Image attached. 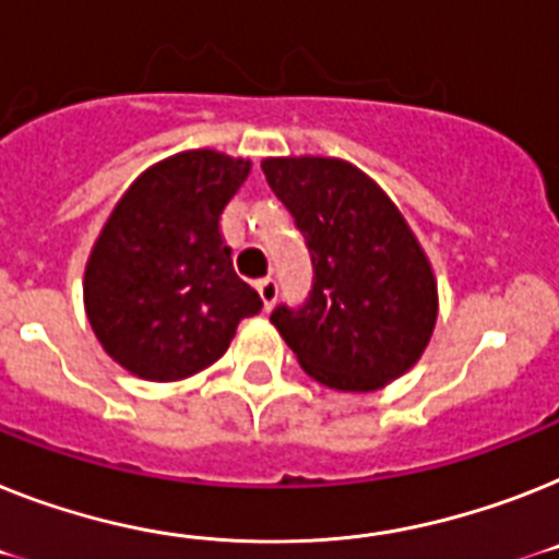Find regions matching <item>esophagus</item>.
<instances>
[{
    "instance_id": "1",
    "label": "esophagus",
    "mask_w": 559,
    "mask_h": 559,
    "mask_svg": "<svg viewBox=\"0 0 559 559\" xmlns=\"http://www.w3.org/2000/svg\"><path fill=\"white\" fill-rule=\"evenodd\" d=\"M255 289H258V295H261V301H264L266 309H272V304L278 301V281L270 278V275L258 281Z\"/></svg>"
}]
</instances>
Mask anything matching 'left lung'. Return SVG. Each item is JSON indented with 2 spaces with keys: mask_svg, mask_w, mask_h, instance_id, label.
Returning <instances> with one entry per match:
<instances>
[{
  "mask_svg": "<svg viewBox=\"0 0 559 559\" xmlns=\"http://www.w3.org/2000/svg\"><path fill=\"white\" fill-rule=\"evenodd\" d=\"M261 170L312 261L307 301L270 316L304 372L341 392L401 378L438 318L435 275L403 215L372 178L337 158H266Z\"/></svg>",
  "mask_w": 559,
  "mask_h": 559,
  "instance_id": "left-lung-1",
  "label": "left lung"
}]
</instances>
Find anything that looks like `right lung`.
I'll return each instance as SVG.
<instances>
[{
    "label": "right lung",
    "instance_id": "add662e5",
    "mask_svg": "<svg viewBox=\"0 0 559 559\" xmlns=\"http://www.w3.org/2000/svg\"><path fill=\"white\" fill-rule=\"evenodd\" d=\"M250 162L190 150L150 167L121 195L84 272V307L116 364L178 381L227 352L264 301L233 270L218 218Z\"/></svg>",
    "mask_w": 559,
    "mask_h": 559
}]
</instances>
